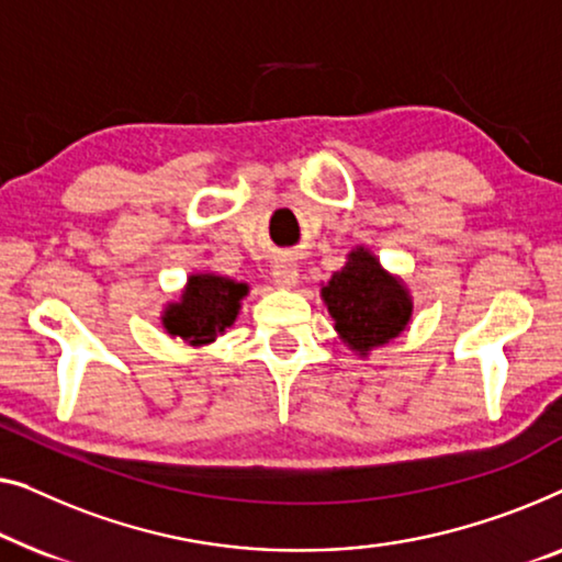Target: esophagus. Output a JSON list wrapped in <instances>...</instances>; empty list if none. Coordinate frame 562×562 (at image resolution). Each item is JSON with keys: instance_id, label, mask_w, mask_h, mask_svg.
<instances>
[{"instance_id": "obj_1", "label": "esophagus", "mask_w": 562, "mask_h": 562, "mask_svg": "<svg viewBox=\"0 0 562 562\" xmlns=\"http://www.w3.org/2000/svg\"><path fill=\"white\" fill-rule=\"evenodd\" d=\"M272 280L282 290L295 288V284H297V265L288 257L278 259V262H274V267H272Z\"/></svg>"}]
</instances>
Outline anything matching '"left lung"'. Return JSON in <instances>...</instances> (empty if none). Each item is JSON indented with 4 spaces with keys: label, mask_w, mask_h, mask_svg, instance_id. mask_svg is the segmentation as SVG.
Returning <instances> with one entry per match:
<instances>
[{
    "label": "left lung",
    "mask_w": 562,
    "mask_h": 562,
    "mask_svg": "<svg viewBox=\"0 0 562 562\" xmlns=\"http://www.w3.org/2000/svg\"><path fill=\"white\" fill-rule=\"evenodd\" d=\"M338 338L369 357V351L390 344L413 318V295L397 274L386 272L369 249L349 251L346 265L321 288Z\"/></svg>",
    "instance_id": "1"
}]
</instances>
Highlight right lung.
<instances>
[{"label":"right lung","instance_id":"add662e5","mask_svg":"<svg viewBox=\"0 0 562 562\" xmlns=\"http://www.w3.org/2000/svg\"><path fill=\"white\" fill-rule=\"evenodd\" d=\"M247 292V282H236L224 274H191L176 303L165 305L160 318L165 334L183 338L188 346L213 344L228 326H234Z\"/></svg>","mask_w":562,"mask_h":562}]
</instances>
